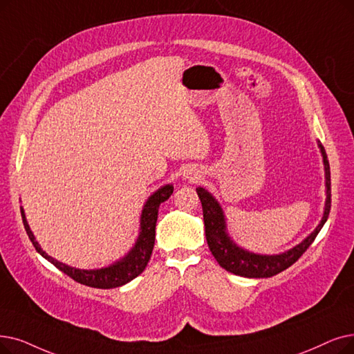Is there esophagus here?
I'll return each instance as SVG.
<instances>
[{
    "label": "esophagus",
    "mask_w": 354,
    "mask_h": 354,
    "mask_svg": "<svg viewBox=\"0 0 354 354\" xmlns=\"http://www.w3.org/2000/svg\"><path fill=\"white\" fill-rule=\"evenodd\" d=\"M191 175H192V174H191ZM189 178H191V179H198V178H196V175H194V176H189Z\"/></svg>",
    "instance_id": "obj_1"
}]
</instances>
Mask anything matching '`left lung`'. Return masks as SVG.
Masks as SVG:
<instances>
[{
	"instance_id": "8db88e82",
	"label": "left lung",
	"mask_w": 354,
	"mask_h": 354,
	"mask_svg": "<svg viewBox=\"0 0 354 354\" xmlns=\"http://www.w3.org/2000/svg\"><path fill=\"white\" fill-rule=\"evenodd\" d=\"M318 147L322 155V162H324V172H326V207L322 218L314 232L304 239L295 248L289 249L281 254H257L252 253L245 249H241L227 233V224L225 217L221 205L218 204L207 189L196 188V194L201 199L203 204V214H204V225H205V237L208 248L212 256L217 260L218 265L224 268L227 272H232L244 278H270L281 273L282 270L288 269L294 265L297 260L305 253V250L310 248L313 241L315 240L317 234L322 225L326 224L330 208H331V180H330V163L327 159V153L318 142Z\"/></svg>"
}]
</instances>
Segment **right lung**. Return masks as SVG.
<instances>
[{"mask_svg": "<svg viewBox=\"0 0 354 354\" xmlns=\"http://www.w3.org/2000/svg\"><path fill=\"white\" fill-rule=\"evenodd\" d=\"M172 194H174V185L167 183V185L159 188L155 194H151L149 196L142 211L140 233H139V237H137L136 244L133 245V249L124 257L120 259L118 262L101 269H91V270L76 269L62 262H57L56 259H53L52 256H49L48 253L41 250L40 244L36 241V237L33 236L32 230L28 227L23 208H21V217H23V224L27 232V236L30 240H32L35 249L44 259H48L52 265H55L59 270L66 273L69 278L82 285H86L91 288H98V289H111V288L126 285L127 282L133 281L136 276H139L146 269L153 252V245H155L159 205L165 203Z\"/></svg>", "mask_w": 354, "mask_h": 354, "instance_id": "1", "label": "right lung"}]
</instances>
